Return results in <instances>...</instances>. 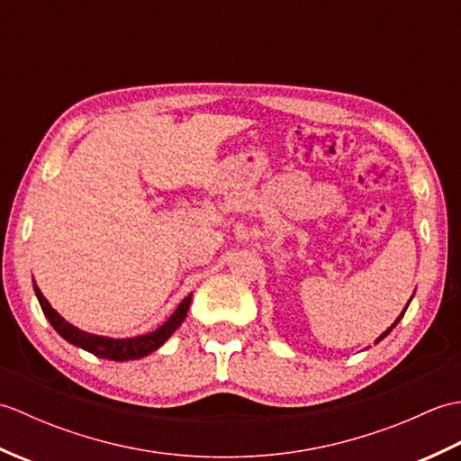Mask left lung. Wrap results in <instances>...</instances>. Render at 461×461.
<instances>
[{"mask_svg":"<svg viewBox=\"0 0 461 461\" xmlns=\"http://www.w3.org/2000/svg\"><path fill=\"white\" fill-rule=\"evenodd\" d=\"M410 301H412V299H410ZM408 305H410V303H408ZM408 305H406V307H404V311H402V312H400V317H398V319H396V321H394V325H393V327H388V329H386V330H384V332H382V335H380V337H378V339H376V340H375V345H376V342H380V340H382V339H384V337H386V335H390V330H393V329H394V327H396V325H398V321H400V319H402V317H404V312H406V309H408Z\"/></svg>","mask_w":461,"mask_h":461,"instance_id":"1","label":"left lung"}]
</instances>
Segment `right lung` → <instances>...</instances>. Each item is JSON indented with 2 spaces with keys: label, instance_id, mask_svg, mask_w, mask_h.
Listing matches in <instances>:
<instances>
[{
  "label": "right lung",
  "instance_id": "add662e5",
  "mask_svg": "<svg viewBox=\"0 0 461 461\" xmlns=\"http://www.w3.org/2000/svg\"><path fill=\"white\" fill-rule=\"evenodd\" d=\"M33 289H35L39 305L43 309V315L67 342H71V345L91 352V355L99 358H109V360H119V362L142 358L146 355H150V352H154L156 348H160L164 342L172 337V332L182 325L185 315H188V309L192 303V293H190V295L185 297L178 307H176L170 319L152 332H146V335L131 337V339H111V337L93 335V332L81 330L75 325H71V322H67L51 305H49V301L43 297V293L39 291L35 281H33Z\"/></svg>",
  "mask_w": 461,
  "mask_h": 461
}]
</instances>
